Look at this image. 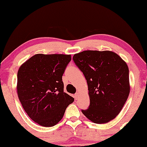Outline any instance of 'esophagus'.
Masks as SVG:
<instances>
[{
    "instance_id": "obj_1",
    "label": "esophagus",
    "mask_w": 147,
    "mask_h": 147,
    "mask_svg": "<svg viewBox=\"0 0 147 147\" xmlns=\"http://www.w3.org/2000/svg\"><path fill=\"white\" fill-rule=\"evenodd\" d=\"M74 98H75L76 100H78V98H79V94L76 93L75 95H74Z\"/></svg>"
}]
</instances>
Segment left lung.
Listing matches in <instances>:
<instances>
[{"instance_id":"left-lung-1","label":"left lung","mask_w":147,"mask_h":147,"mask_svg":"<svg viewBox=\"0 0 147 147\" xmlns=\"http://www.w3.org/2000/svg\"><path fill=\"white\" fill-rule=\"evenodd\" d=\"M73 60L85 76L89 91L90 106L82 113L96 124L113 120L130 93L127 64L110 51H84L75 54Z\"/></svg>"}]
</instances>
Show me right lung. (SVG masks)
Segmentation results:
<instances>
[{
	"instance_id": "obj_1",
	"label": "right lung",
	"mask_w": 147,
	"mask_h": 147,
	"mask_svg": "<svg viewBox=\"0 0 147 147\" xmlns=\"http://www.w3.org/2000/svg\"><path fill=\"white\" fill-rule=\"evenodd\" d=\"M71 59L70 55L36 54L18 71V97L26 113L39 125L55 126L74 101L63 92L62 81Z\"/></svg>"
}]
</instances>
